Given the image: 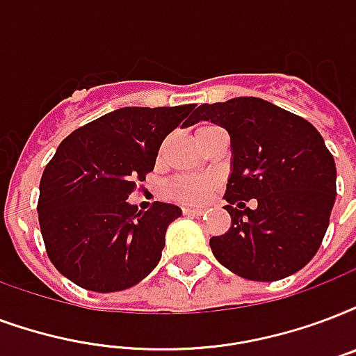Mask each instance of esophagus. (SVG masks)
<instances>
[{
    "label": "esophagus",
    "instance_id": "esophagus-1",
    "mask_svg": "<svg viewBox=\"0 0 356 356\" xmlns=\"http://www.w3.org/2000/svg\"><path fill=\"white\" fill-rule=\"evenodd\" d=\"M183 213L188 214V216H202V214H205V209H202V207H183Z\"/></svg>",
    "mask_w": 356,
    "mask_h": 356
}]
</instances>
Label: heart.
<instances>
[{
	"label": "heart",
	"instance_id": "heart-1",
	"mask_svg": "<svg viewBox=\"0 0 356 356\" xmlns=\"http://www.w3.org/2000/svg\"><path fill=\"white\" fill-rule=\"evenodd\" d=\"M216 129L213 124H202L196 129V138L200 140L209 130ZM213 188V183L205 177H177L170 181L166 186V194L179 203H197L203 202Z\"/></svg>",
	"mask_w": 356,
	"mask_h": 356
}]
</instances>
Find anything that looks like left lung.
Here are the masks:
<instances>
[{
  "label": "left lung",
  "mask_w": 356,
  "mask_h": 356,
  "mask_svg": "<svg viewBox=\"0 0 356 356\" xmlns=\"http://www.w3.org/2000/svg\"><path fill=\"white\" fill-rule=\"evenodd\" d=\"M211 121L232 138L226 186L232 227L209 241L214 257L246 280L275 282L317 254L336 200V166L305 118L256 97L202 104L188 124ZM256 199L258 207H245Z\"/></svg>",
  "instance_id": "obj_1"
}]
</instances>
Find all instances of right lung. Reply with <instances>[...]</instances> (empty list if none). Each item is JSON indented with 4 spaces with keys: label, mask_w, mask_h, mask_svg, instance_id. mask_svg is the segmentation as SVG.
Returning a JSON list of instances; mask_svg holds the SVG:
<instances>
[{
    "label": "right lung",
    "mask_w": 356,
    "mask_h": 356,
    "mask_svg": "<svg viewBox=\"0 0 356 356\" xmlns=\"http://www.w3.org/2000/svg\"><path fill=\"white\" fill-rule=\"evenodd\" d=\"M194 104L121 108L76 129L59 143L40 177L37 211L46 254L76 286L123 291L156 267L172 203L145 213L127 200L153 172L160 143Z\"/></svg>",
    "instance_id": "right-lung-1"
}]
</instances>
